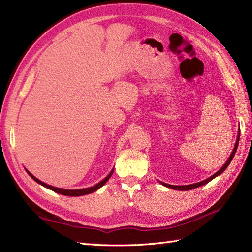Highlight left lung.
<instances>
[{"label": "left lung", "instance_id": "left-lung-1", "mask_svg": "<svg viewBox=\"0 0 252 252\" xmlns=\"http://www.w3.org/2000/svg\"><path fill=\"white\" fill-rule=\"evenodd\" d=\"M238 141H240V134H238V136H237V140H236V144H235V146H234V149H233V151H232V153H231V156H230L229 159L227 160V162H225V164H224V165L221 167V168L219 169V170H218L216 173H214V175H213L212 177H210L209 179L204 180V181H201V182H199V183H195V184H190V185H182V186H177V185H169V184H166V183H163V182H160V183H162L164 186H167V188L172 189H177V190H190V189H193L200 188V186H202V185H204V184H206V183H209V182L211 181V180H213V179H214L215 177H217V176L220 175L221 172H223V171L225 170V168H227V167L229 166V164L231 163V160H232V158H233L234 154H235V152H236L237 146H238Z\"/></svg>", "mask_w": 252, "mask_h": 252}]
</instances>
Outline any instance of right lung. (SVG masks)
I'll return each mask as SVG.
<instances>
[{
    "instance_id": "add662e5",
    "label": "right lung",
    "mask_w": 252,
    "mask_h": 252,
    "mask_svg": "<svg viewBox=\"0 0 252 252\" xmlns=\"http://www.w3.org/2000/svg\"><path fill=\"white\" fill-rule=\"evenodd\" d=\"M28 171V170H27ZM113 171L114 170H112L111 172H109V175L104 179V180H102L101 182H99L98 184H95L94 186H92V188H88V189H57V188H54V186H51V185H48V184H46V183H43V182H41L40 180H38L37 178H35L33 175H32L31 172H29L28 171V173L29 175L32 177V179H34L35 181L37 182V183H39V184H41L42 186H44V188H47V189H51V190H53V191H55V192H59V193H62V195H64V196H71V197H75V196H83V195H87V193H90V192H94V191H95L96 189H99L100 188H102L103 185H104L107 181H108V179L111 178V176L113 175Z\"/></svg>"
}]
</instances>
